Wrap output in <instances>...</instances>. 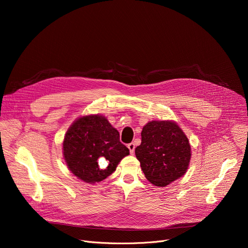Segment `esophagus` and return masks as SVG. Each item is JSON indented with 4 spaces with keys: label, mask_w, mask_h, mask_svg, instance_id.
Segmentation results:
<instances>
[{
    "label": "esophagus",
    "mask_w": 248,
    "mask_h": 248,
    "mask_svg": "<svg viewBox=\"0 0 248 248\" xmlns=\"http://www.w3.org/2000/svg\"><path fill=\"white\" fill-rule=\"evenodd\" d=\"M135 148H136V145L134 144V142H131V144L127 145V149L129 150V153H131L132 155L135 153Z\"/></svg>",
    "instance_id": "obj_1"
}]
</instances>
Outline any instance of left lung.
<instances>
[{
	"label": "left lung",
	"instance_id": "left-lung-1",
	"mask_svg": "<svg viewBox=\"0 0 248 248\" xmlns=\"http://www.w3.org/2000/svg\"><path fill=\"white\" fill-rule=\"evenodd\" d=\"M140 135L141 142L136 148V157L153 185L165 187L186 174L191 146L176 122H149Z\"/></svg>",
	"mask_w": 248,
	"mask_h": 248
}]
</instances>
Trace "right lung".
<instances>
[{"instance_id": "1", "label": "right lung", "mask_w": 248, "mask_h": 248, "mask_svg": "<svg viewBox=\"0 0 248 248\" xmlns=\"http://www.w3.org/2000/svg\"><path fill=\"white\" fill-rule=\"evenodd\" d=\"M63 157L69 171L85 183L94 184L111 175L129 155L120 141V134L106 116L78 117L63 140Z\"/></svg>"}]
</instances>
